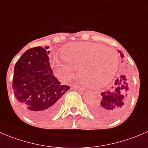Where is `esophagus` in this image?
I'll return each instance as SVG.
<instances>
[{
  "label": "esophagus",
  "instance_id": "34e87169",
  "mask_svg": "<svg viewBox=\"0 0 148 148\" xmlns=\"http://www.w3.org/2000/svg\"><path fill=\"white\" fill-rule=\"evenodd\" d=\"M73 88L77 90V91H79V92H84V91H85V89H84V88H81V87L78 86V85H74V86H73Z\"/></svg>",
  "mask_w": 148,
  "mask_h": 148
}]
</instances>
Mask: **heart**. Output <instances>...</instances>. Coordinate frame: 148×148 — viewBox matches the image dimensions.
<instances>
[{"label":"heart","instance_id":"1","mask_svg":"<svg viewBox=\"0 0 148 148\" xmlns=\"http://www.w3.org/2000/svg\"><path fill=\"white\" fill-rule=\"evenodd\" d=\"M61 58L52 60L55 73L64 79H70L79 69V80L90 88L108 85L118 71V56L112 49L97 43L77 41L62 49Z\"/></svg>","mask_w":148,"mask_h":148}]
</instances>
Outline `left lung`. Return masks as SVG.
Here are the masks:
<instances>
[{
	"instance_id": "8db88e82",
	"label": "left lung",
	"mask_w": 148,
	"mask_h": 148,
	"mask_svg": "<svg viewBox=\"0 0 148 148\" xmlns=\"http://www.w3.org/2000/svg\"><path fill=\"white\" fill-rule=\"evenodd\" d=\"M121 57L122 58L124 57L122 53H121ZM101 94V100L91 105V112L105 121H112L119 118L128 107L130 95L125 76H120L110 89Z\"/></svg>"
}]
</instances>
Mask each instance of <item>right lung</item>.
Instances as JSON below:
<instances>
[{"mask_svg": "<svg viewBox=\"0 0 148 148\" xmlns=\"http://www.w3.org/2000/svg\"><path fill=\"white\" fill-rule=\"evenodd\" d=\"M49 47L31 48L23 54L14 66L13 90L22 111L29 118L45 121L59 109L60 98L70 88L61 85L49 63Z\"/></svg>", "mask_w": 148, "mask_h": 148, "instance_id": "right-lung-1", "label": "right lung"}]
</instances>
